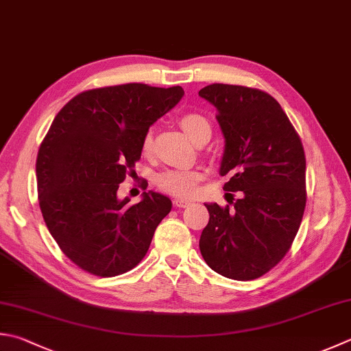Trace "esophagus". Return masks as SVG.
Returning <instances> with one entry per match:
<instances>
[{
  "mask_svg": "<svg viewBox=\"0 0 351 351\" xmlns=\"http://www.w3.org/2000/svg\"><path fill=\"white\" fill-rule=\"evenodd\" d=\"M191 204L189 200H183V198H174V206L177 208H188Z\"/></svg>",
  "mask_w": 351,
  "mask_h": 351,
  "instance_id": "obj_1",
  "label": "esophagus"
}]
</instances>
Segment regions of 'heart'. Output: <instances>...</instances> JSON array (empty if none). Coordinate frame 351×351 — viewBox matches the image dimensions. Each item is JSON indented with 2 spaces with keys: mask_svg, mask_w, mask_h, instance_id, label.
Wrapping results in <instances>:
<instances>
[{
  "mask_svg": "<svg viewBox=\"0 0 351 351\" xmlns=\"http://www.w3.org/2000/svg\"><path fill=\"white\" fill-rule=\"evenodd\" d=\"M178 125L184 131V134L195 143L202 141L203 137H210V133H213L206 119L195 113L183 114L178 119ZM151 143H153V136L147 133L142 142L143 151H148ZM198 180H200V174L195 171H167V173H162L157 177V186L165 193L177 197H191L195 194Z\"/></svg>",
  "mask_w": 351,
  "mask_h": 351,
  "instance_id": "heart-1",
  "label": "heart"
}]
</instances>
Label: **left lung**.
<instances>
[{"label": "left lung", "instance_id": "8db88e82", "mask_svg": "<svg viewBox=\"0 0 351 351\" xmlns=\"http://www.w3.org/2000/svg\"><path fill=\"white\" fill-rule=\"evenodd\" d=\"M198 96L214 105L224 137V191H241L234 208L204 203L209 223L200 252L214 272L255 280L276 266L298 232L306 208V156L281 105L264 91L213 84Z\"/></svg>", "mask_w": 351, "mask_h": 351}]
</instances>
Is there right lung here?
I'll return each instance as SVG.
<instances>
[{
	"label": "right lung",
	"instance_id": "add662e5",
	"mask_svg": "<svg viewBox=\"0 0 351 351\" xmlns=\"http://www.w3.org/2000/svg\"><path fill=\"white\" fill-rule=\"evenodd\" d=\"M182 87L145 84L88 90L56 114L39 148V206L58 246L97 276L128 272L147 255L173 203L154 191L131 206L119 183L141 158L151 125L180 102Z\"/></svg>",
	"mask_w": 351,
	"mask_h": 351
}]
</instances>
